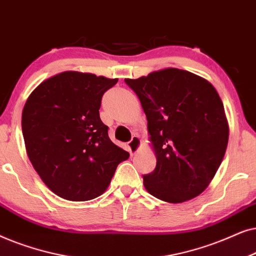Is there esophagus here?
Wrapping results in <instances>:
<instances>
[{"instance_id":"1","label":"esophagus","mask_w":256,"mask_h":256,"mask_svg":"<svg viewBox=\"0 0 256 256\" xmlns=\"http://www.w3.org/2000/svg\"><path fill=\"white\" fill-rule=\"evenodd\" d=\"M140 144H142L140 138H139L138 136H134V137H132V139L130 142H128V151H130L131 154H134V153L138 151L139 148H140Z\"/></svg>"}]
</instances>
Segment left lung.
Instances as JSON below:
<instances>
[{
  "label": "left lung",
  "mask_w": 256,
  "mask_h": 256,
  "mask_svg": "<svg viewBox=\"0 0 256 256\" xmlns=\"http://www.w3.org/2000/svg\"><path fill=\"white\" fill-rule=\"evenodd\" d=\"M146 118L156 165L142 176L145 188L179 204L202 193L216 176L228 142L224 104L210 82L168 68L125 80Z\"/></svg>",
  "instance_id": "obj_1"
}]
</instances>
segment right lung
<instances>
[{
    "label": "right lung",
    "instance_id": "1",
    "mask_svg": "<svg viewBox=\"0 0 256 256\" xmlns=\"http://www.w3.org/2000/svg\"><path fill=\"white\" fill-rule=\"evenodd\" d=\"M118 80L66 71L40 83L22 112L26 153L54 194L86 202L108 188L116 168L130 156L108 138L102 97Z\"/></svg>",
    "mask_w": 256,
    "mask_h": 256
}]
</instances>
